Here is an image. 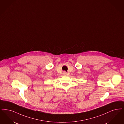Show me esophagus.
Here are the masks:
<instances>
[{
	"label": "esophagus",
	"instance_id": "1",
	"mask_svg": "<svg viewBox=\"0 0 124 124\" xmlns=\"http://www.w3.org/2000/svg\"><path fill=\"white\" fill-rule=\"evenodd\" d=\"M66 74H67V73H66V72L65 71H63V74L64 75H66Z\"/></svg>",
	"mask_w": 124,
	"mask_h": 124
}]
</instances>
